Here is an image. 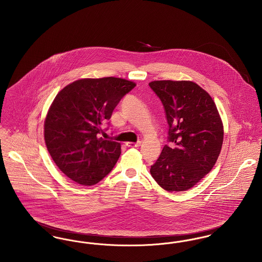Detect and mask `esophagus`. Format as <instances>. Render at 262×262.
<instances>
[{"instance_id": "1", "label": "esophagus", "mask_w": 262, "mask_h": 262, "mask_svg": "<svg viewBox=\"0 0 262 262\" xmlns=\"http://www.w3.org/2000/svg\"><path fill=\"white\" fill-rule=\"evenodd\" d=\"M141 144V141H137V142H126V146L128 147H139Z\"/></svg>"}]
</instances>
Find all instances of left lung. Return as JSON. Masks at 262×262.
I'll list each match as a JSON object with an SVG mask.
<instances>
[{"instance_id":"1","label":"left lung","mask_w":262,"mask_h":262,"mask_svg":"<svg viewBox=\"0 0 262 262\" xmlns=\"http://www.w3.org/2000/svg\"><path fill=\"white\" fill-rule=\"evenodd\" d=\"M149 86L160 98L169 125L168 141L150 173L168 191L196 185L214 167L224 129L211 96L188 80H155Z\"/></svg>"}]
</instances>
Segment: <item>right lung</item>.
Segmentation results:
<instances>
[{"label":"right lung","instance_id":"right-lung-1","mask_svg":"<svg viewBox=\"0 0 262 262\" xmlns=\"http://www.w3.org/2000/svg\"><path fill=\"white\" fill-rule=\"evenodd\" d=\"M136 85L112 76L82 78L57 94L45 119L44 138L52 159L67 177L92 186L112 171L121 144L99 137L101 125Z\"/></svg>","mask_w":262,"mask_h":262}]
</instances>
